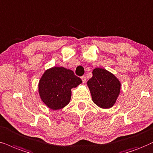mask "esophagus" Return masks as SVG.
<instances>
[{
	"instance_id": "1",
	"label": "esophagus",
	"mask_w": 153,
	"mask_h": 153,
	"mask_svg": "<svg viewBox=\"0 0 153 153\" xmlns=\"http://www.w3.org/2000/svg\"><path fill=\"white\" fill-rule=\"evenodd\" d=\"M81 79H82V81L83 83H85V82H86V77L85 76H82V78H81Z\"/></svg>"
}]
</instances>
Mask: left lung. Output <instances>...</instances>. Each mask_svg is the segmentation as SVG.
I'll return each mask as SVG.
<instances>
[{"label":"left lung","mask_w":153,"mask_h":153,"mask_svg":"<svg viewBox=\"0 0 153 153\" xmlns=\"http://www.w3.org/2000/svg\"><path fill=\"white\" fill-rule=\"evenodd\" d=\"M92 100L102 109L114 105L121 92V84L113 73L102 68L92 71V77L87 82Z\"/></svg>","instance_id":"left-lung-1"}]
</instances>
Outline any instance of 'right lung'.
Masks as SVG:
<instances>
[{
	"label": "right lung",
	"mask_w": 153,
	"mask_h": 153,
	"mask_svg": "<svg viewBox=\"0 0 153 153\" xmlns=\"http://www.w3.org/2000/svg\"><path fill=\"white\" fill-rule=\"evenodd\" d=\"M82 83L73 71L53 66L44 71L39 81L38 91L44 104L52 110L63 109L71 99V90Z\"/></svg>",
	"instance_id": "obj_1"
}]
</instances>
